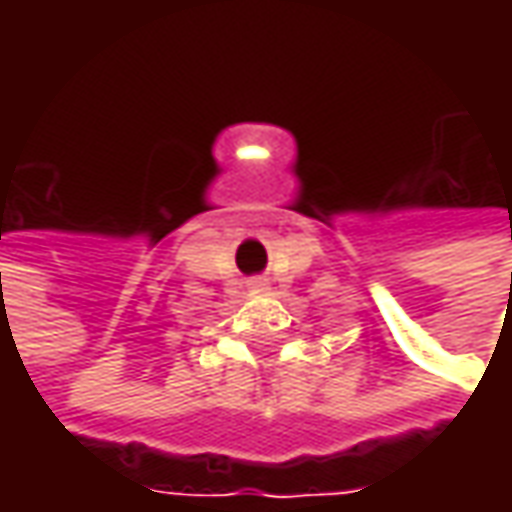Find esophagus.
<instances>
[{"label":"esophagus","mask_w":512,"mask_h":512,"mask_svg":"<svg viewBox=\"0 0 512 512\" xmlns=\"http://www.w3.org/2000/svg\"><path fill=\"white\" fill-rule=\"evenodd\" d=\"M247 287H250V290H267V282L265 279H250Z\"/></svg>","instance_id":"34e87169"}]
</instances>
